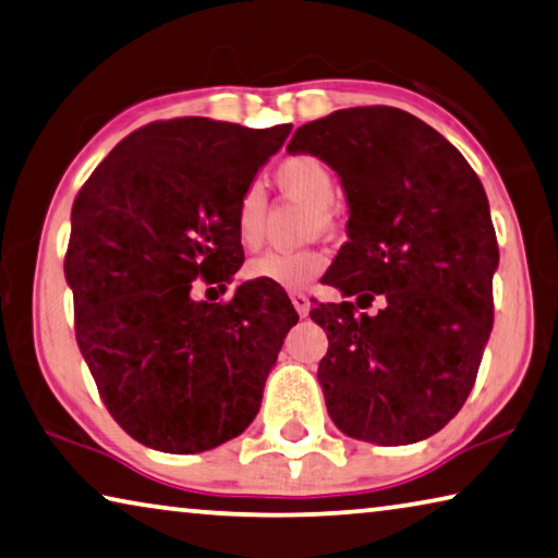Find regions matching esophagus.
<instances>
[{
  "label": "esophagus",
  "mask_w": 558,
  "mask_h": 558,
  "mask_svg": "<svg viewBox=\"0 0 558 558\" xmlns=\"http://www.w3.org/2000/svg\"><path fill=\"white\" fill-rule=\"evenodd\" d=\"M290 300H293V307L298 311V315L300 317H307V313H311V300H307V295L290 293Z\"/></svg>",
  "instance_id": "obj_1"
}]
</instances>
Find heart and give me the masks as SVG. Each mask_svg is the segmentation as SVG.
<instances>
[{"instance_id":"heart-1","label":"heart","mask_w":558,"mask_h":558,"mask_svg":"<svg viewBox=\"0 0 558 558\" xmlns=\"http://www.w3.org/2000/svg\"><path fill=\"white\" fill-rule=\"evenodd\" d=\"M276 183L282 193L313 206L323 220L338 203V179L323 158L311 154L288 156L276 168ZM265 193L260 185H247L235 206V235L245 247H255L263 238ZM327 258L320 251H270L245 265V276L286 290H303L325 270Z\"/></svg>"}]
</instances>
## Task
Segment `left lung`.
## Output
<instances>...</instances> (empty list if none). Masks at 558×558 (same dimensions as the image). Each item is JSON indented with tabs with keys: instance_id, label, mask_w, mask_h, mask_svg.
<instances>
[{
	"instance_id": "1",
	"label": "left lung",
	"mask_w": 558,
	"mask_h": 558,
	"mask_svg": "<svg viewBox=\"0 0 558 558\" xmlns=\"http://www.w3.org/2000/svg\"><path fill=\"white\" fill-rule=\"evenodd\" d=\"M338 173L350 241L327 286L352 303L315 307L330 348L317 367L342 435L414 445L462 410L489 340L499 265L489 201L466 158L412 113L357 106L305 123L288 144Z\"/></svg>"
}]
</instances>
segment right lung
<instances>
[{
	"label": "right lung",
	"mask_w": 558,
	"mask_h": 558,
	"mask_svg": "<svg viewBox=\"0 0 558 558\" xmlns=\"http://www.w3.org/2000/svg\"><path fill=\"white\" fill-rule=\"evenodd\" d=\"M288 134V123L156 121L78 191L64 260L76 342L106 410L141 445L206 452L260 410L295 307L263 280L238 286L226 305L193 300L191 288L243 265L238 198Z\"/></svg>",
	"instance_id": "obj_1"
}]
</instances>
